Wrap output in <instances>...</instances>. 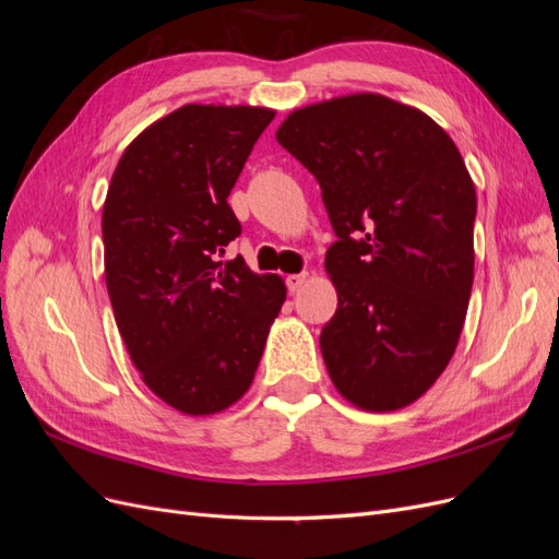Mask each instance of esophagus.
Wrapping results in <instances>:
<instances>
[{"instance_id":"34e87169","label":"esophagus","mask_w":559,"mask_h":559,"mask_svg":"<svg viewBox=\"0 0 559 559\" xmlns=\"http://www.w3.org/2000/svg\"><path fill=\"white\" fill-rule=\"evenodd\" d=\"M306 282H308V273H298V275L286 277V286H289V292H298Z\"/></svg>"}]
</instances>
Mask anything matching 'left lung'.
<instances>
[{"instance_id": "left-lung-1", "label": "left lung", "mask_w": 559, "mask_h": 559, "mask_svg": "<svg viewBox=\"0 0 559 559\" xmlns=\"http://www.w3.org/2000/svg\"><path fill=\"white\" fill-rule=\"evenodd\" d=\"M275 138L319 181L337 235L319 337L331 382L361 411L405 408L450 364L471 298L476 186L460 148L378 93L296 109Z\"/></svg>"}]
</instances>
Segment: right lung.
Here are the masks:
<instances>
[{
    "label": "right lung",
    "mask_w": 559,
    "mask_h": 559,
    "mask_svg": "<svg viewBox=\"0 0 559 559\" xmlns=\"http://www.w3.org/2000/svg\"><path fill=\"white\" fill-rule=\"evenodd\" d=\"M273 109L183 105L134 138L105 210V280L134 368L183 415L238 403L286 300L280 275L218 253L240 235L228 195Z\"/></svg>",
    "instance_id": "right-lung-1"
}]
</instances>
